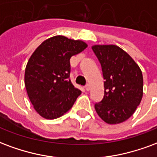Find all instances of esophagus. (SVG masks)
Here are the masks:
<instances>
[{
    "instance_id": "esophagus-1",
    "label": "esophagus",
    "mask_w": 157,
    "mask_h": 157,
    "mask_svg": "<svg viewBox=\"0 0 157 157\" xmlns=\"http://www.w3.org/2000/svg\"><path fill=\"white\" fill-rule=\"evenodd\" d=\"M85 88H86V90H87V91H89V90H90V85H86V86H85Z\"/></svg>"
}]
</instances>
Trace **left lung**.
I'll use <instances>...</instances> for the list:
<instances>
[{"instance_id": "1", "label": "left lung", "mask_w": 157, "mask_h": 157, "mask_svg": "<svg viewBox=\"0 0 157 157\" xmlns=\"http://www.w3.org/2000/svg\"><path fill=\"white\" fill-rule=\"evenodd\" d=\"M101 65L105 93L95 109L101 120L114 125L125 121L140 105L143 96L141 70L127 52L116 45H94Z\"/></svg>"}]
</instances>
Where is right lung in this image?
Here are the masks:
<instances>
[{
	"mask_svg": "<svg viewBox=\"0 0 157 157\" xmlns=\"http://www.w3.org/2000/svg\"><path fill=\"white\" fill-rule=\"evenodd\" d=\"M87 47L81 40L56 36L32 53L25 71V86L35 111L49 120L63 116L82 91L69 80L70 59Z\"/></svg>",
	"mask_w": 157,
	"mask_h": 157,
	"instance_id": "obj_1",
	"label": "right lung"
}]
</instances>
